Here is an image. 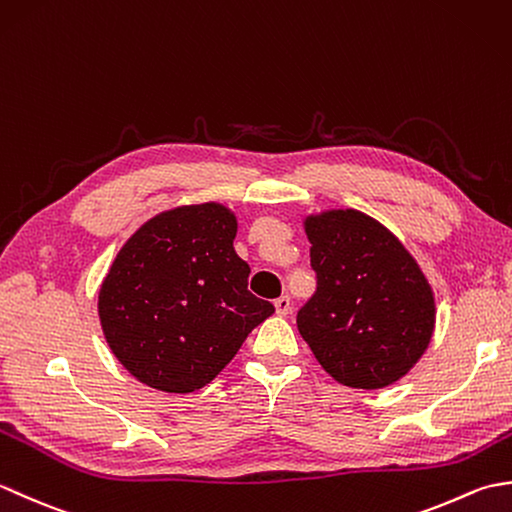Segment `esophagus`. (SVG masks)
<instances>
[{
    "label": "esophagus",
    "mask_w": 512,
    "mask_h": 512,
    "mask_svg": "<svg viewBox=\"0 0 512 512\" xmlns=\"http://www.w3.org/2000/svg\"><path fill=\"white\" fill-rule=\"evenodd\" d=\"M275 310H277L279 317H286V314H290V310H292L290 297H279V299L275 301Z\"/></svg>",
    "instance_id": "obj_1"
}]
</instances>
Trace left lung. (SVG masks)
Returning <instances> with one entry per match:
<instances>
[{
	"label": "left lung",
	"instance_id": "obj_1",
	"mask_svg": "<svg viewBox=\"0 0 512 512\" xmlns=\"http://www.w3.org/2000/svg\"><path fill=\"white\" fill-rule=\"evenodd\" d=\"M317 290L297 328L321 367L341 385H394L418 363L436 325V299L416 259L361 211L306 217Z\"/></svg>",
	"mask_w": 512,
	"mask_h": 512
}]
</instances>
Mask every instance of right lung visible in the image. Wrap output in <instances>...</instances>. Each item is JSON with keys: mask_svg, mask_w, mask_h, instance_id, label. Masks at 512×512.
I'll use <instances>...</instances> for the list:
<instances>
[{"mask_svg": "<svg viewBox=\"0 0 512 512\" xmlns=\"http://www.w3.org/2000/svg\"><path fill=\"white\" fill-rule=\"evenodd\" d=\"M237 220L217 202L145 222L118 250L99 290V319L129 374L167 394L204 387L275 312L248 290Z\"/></svg>", "mask_w": 512, "mask_h": 512, "instance_id": "add662e5", "label": "right lung"}]
</instances>
